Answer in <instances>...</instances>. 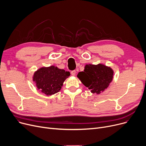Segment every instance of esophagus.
Segmentation results:
<instances>
[{"mask_svg":"<svg viewBox=\"0 0 146 146\" xmlns=\"http://www.w3.org/2000/svg\"><path fill=\"white\" fill-rule=\"evenodd\" d=\"M71 75H72V76H75V75H76V71H75V70L72 71L71 72Z\"/></svg>","mask_w":146,"mask_h":146,"instance_id":"1","label":"esophagus"}]
</instances>
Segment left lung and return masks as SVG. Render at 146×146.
Instances as JSON below:
<instances>
[{"label":"left lung","mask_w":146,"mask_h":146,"mask_svg":"<svg viewBox=\"0 0 146 146\" xmlns=\"http://www.w3.org/2000/svg\"><path fill=\"white\" fill-rule=\"evenodd\" d=\"M113 74L111 68L105 65L88 64L85 65L84 71L78 74L77 77L92 93L99 94L109 86Z\"/></svg>","instance_id":"8db88e82"}]
</instances>
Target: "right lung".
I'll list each match as a JSON object with an SVG mask.
<instances>
[{
    "instance_id": "1",
    "label": "right lung",
    "mask_w": 146,
    "mask_h": 146,
    "mask_svg": "<svg viewBox=\"0 0 146 146\" xmlns=\"http://www.w3.org/2000/svg\"><path fill=\"white\" fill-rule=\"evenodd\" d=\"M70 75V72L52 65L38 70L33 74V81L40 91L51 96L61 90L64 82Z\"/></svg>"
}]
</instances>
